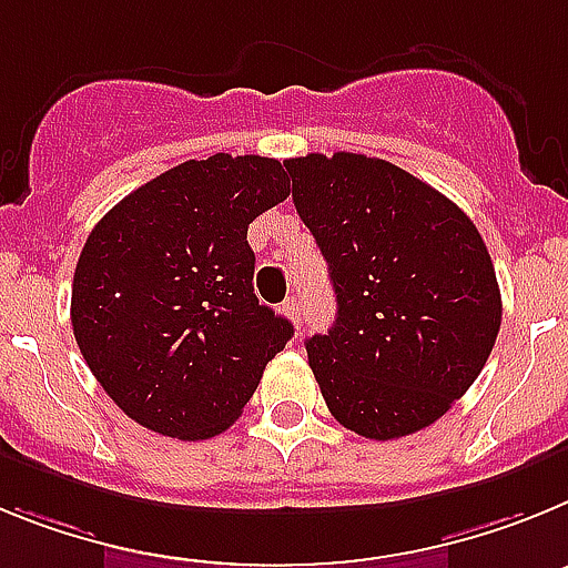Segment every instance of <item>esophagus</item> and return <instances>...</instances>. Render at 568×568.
I'll use <instances>...</instances> for the list:
<instances>
[{"label": "esophagus", "mask_w": 568, "mask_h": 568, "mask_svg": "<svg viewBox=\"0 0 568 568\" xmlns=\"http://www.w3.org/2000/svg\"><path fill=\"white\" fill-rule=\"evenodd\" d=\"M285 314H288L291 323L297 325V328H300V325H303V300H300L297 294L285 300Z\"/></svg>", "instance_id": "1"}]
</instances>
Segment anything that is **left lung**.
I'll return each mask as SVG.
<instances>
[{"instance_id":"obj_1","label":"left lung","mask_w":568,"mask_h":568,"mask_svg":"<svg viewBox=\"0 0 568 568\" xmlns=\"http://www.w3.org/2000/svg\"><path fill=\"white\" fill-rule=\"evenodd\" d=\"M323 251L337 320L305 339L339 426L394 440L440 420L483 372L503 303L480 231L455 202L377 156L285 160Z\"/></svg>"}]
</instances>
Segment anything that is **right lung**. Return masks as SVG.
<instances>
[{
  "instance_id": "obj_1",
  "label": "right lung",
  "mask_w": 568,
  "mask_h": 568,
  "mask_svg": "<svg viewBox=\"0 0 568 568\" xmlns=\"http://www.w3.org/2000/svg\"><path fill=\"white\" fill-rule=\"evenodd\" d=\"M291 194L268 156L189 160L116 202L73 271L79 352L122 412L176 440L243 414L294 325L254 294L248 225Z\"/></svg>"
}]
</instances>
